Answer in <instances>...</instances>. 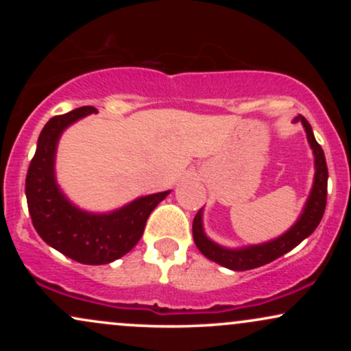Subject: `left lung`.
I'll return each instance as SVG.
<instances>
[{"mask_svg":"<svg viewBox=\"0 0 351 351\" xmlns=\"http://www.w3.org/2000/svg\"><path fill=\"white\" fill-rule=\"evenodd\" d=\"M295 120H300L302 125L305 127L308 143L312 147L313 155H315V180H313L312 193H310L307 204H305L304 213H302L299 221L285 234L271 241V243L249 245V247L244 249H226L215 244L213 241H209L206 234H204L199 209L196 213L195 219H193V239H195L196 247L209 261H215V263L223 265V267L231 269V271H249V269L261 267V265H265L272 263V261L279 259L285 252L292 251L305 237L312 234L318 224H320L322 216L325 213V206H327V162H325L324 150L317 143L312 127H310L307 119L299 115Z\"/></svg>","mask_w":351,"mask_h":351,"instance_id":"obj_1","label":"left lung"}]
</instances>
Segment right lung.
Masks as SVG:
<instances>
[{
    "label": "right lung",
    "instance_id": "right-lung-1",
    "mask_svg": "<svg viewBox=\"0 0 351 351\" xmlns=\"http://www.w3.org/2000/svg\"><path fill=\"white\" fill-rule=\"evenodd\" d=\"M88 114H97V110L79 107L69 114L52 117L44 125L27 168L26 199L33 226L44 243L80 264L100 265L135 247L150 213L170 191L143 196L108 215H90L72 206L56 184V147L64 128Z\"/></svg>",
    "mask_w": 351,
    "mask_h": 351
}]
</instances>
